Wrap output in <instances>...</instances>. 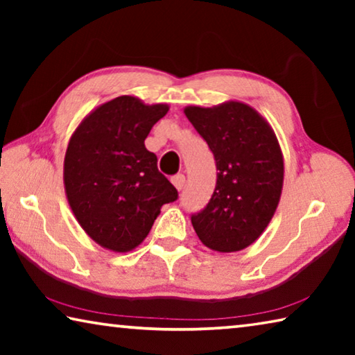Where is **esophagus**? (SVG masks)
Instances as JSON below:
<instances>
[{"label":"esophagus","mask_w":355,"mask_h":355,"mask_svg":"<svg viewBox=\"0 0 355 355\" xmlns=\"http://www.w3.org/2000/svg\"><path fill=\"white\" fill-rule=\"evenodd\" d=\"M184 182H186V178H184L183 173H178V175H173V177H172V184L175 186V188H177L178 191L183 189Z\"/></svg>","instance_id":"obj_1"}]
</instances>
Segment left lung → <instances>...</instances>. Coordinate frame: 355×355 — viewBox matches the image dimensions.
Returning <instances> with one entry per match:
<instances>
[{"mask_svg":"<svg viewBox=\"0 0 355 355\" xmlns=\"http://www.w3.org/2000/svg\"><path fill=\"white\" fill-rule=\"evenodd\" d=\"M186 117L207 141L218 182L192 227L208 249L228 254L249 248L271 222L284 188V153L268 120L243 101L186 106Z\"/></svg>","mask_w":355,"mask_h":355,"instance_id":"left-lung-1","label":"left lung"}]
</instances>
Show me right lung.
Segmentation results:
<instances>
[{
    "label": "right lung",
    "instance_id": "1",
    "mask_svg": "<svg viewBox=\"0 0 355 355\" xmlns=\"http://www.w3.org/2000/svg\"><path fill=\"white\" fill-rule=\"evenodd\" d=\"M169 105L120 95L95 107L71 135L64 188L78 224L107 250L125 254L147 238L164 203L178 192L158 171L146 137Z\"/></svg>",
    "mask_w": 355,
    "mask_h": 355
}]
</instances>
